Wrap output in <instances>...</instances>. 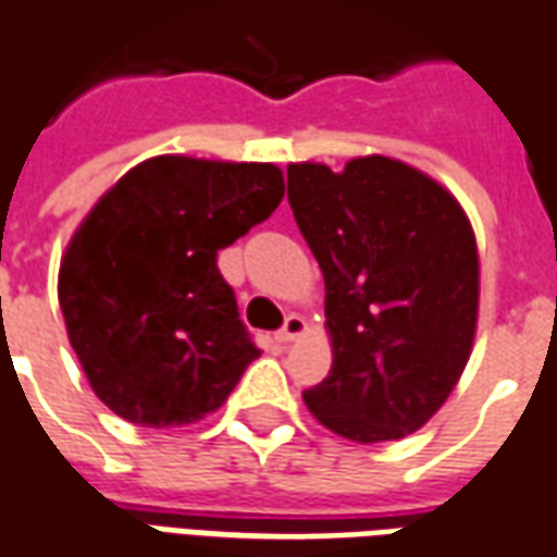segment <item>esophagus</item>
<instances>
[{
    "instance_id": "esophagus-1",
    "label": "esophagus",
    "mask_w": 557,
    "mask_h": 557,
    "mask_svg": "<svg viewBox=\"0 0 557 557\" xmlns=\"http://www.w3.org/2000/svg\"><path fill=\"white\" fill-rule=\"evenodd\" d=\"M305 332H307L305 317H298V313H289V317H286V322H283V329L277 332V341H283V344H292L295 337H301Z\"/></svg>"
}]
</instances>
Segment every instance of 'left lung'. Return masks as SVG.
<instances>
[{
    "label": "left lung",
    "instance_id": "1",
    "mask_svg": "<svg viewBox=\"0 0 557 557\" xmlns=\"http://www.w3.org/2000/svg\"><path fill=\"white\" fill-rule=\"evenodd\" d=\"M289 205L325 277L332 371L307 388L322 425L356 443L407 437L443 407L473 349L480 256L449 189L407 162L286 169Z\"/></svg>",
    "mask_w": 557,
    "mask_h": 557
}]
</instances>
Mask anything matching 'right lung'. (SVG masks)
I'll list each match as a JSON object with an SVG mask.
<instances>
[{"instance_id":"right-lung-1","label":"right lung","mask_w":557,"mask_h":557,"mask_svg":"<svg viewBox=\"0 0 557 557\" xmlns=\"http://www.w3.org/2000/svg\"><path fill=\"white\" fill-rule=\"evenodd\" d=\"M271 162L153 157L126 171L77 225L60 307L89 386L144 428L223 407L259 349L216 252L283 201Z\"/></svg>"}]
</instances>
